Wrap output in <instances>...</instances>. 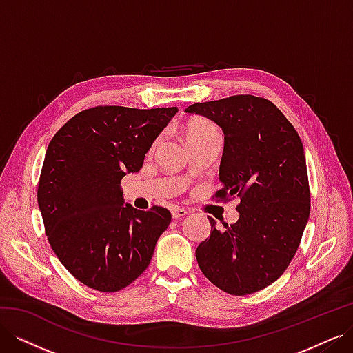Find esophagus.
<instances>
[{
  "label": "esophagus",
  "instance_id": "34e87169",
  "mask_svg": "<svg viewBox=\"0 0 353 353\" xmlns=\"http://www.w3.org/2000/svg\"><path fill=\"white\" fill-rule=\"evenodd\" d=\"M170 213H172V218L174 219H181L183 216H185L188 212L185 209H183V208H174L172 210H170Z\"/></svg>",
  "mask_w": 353,
  "mask_h": 353
}]
</instances>
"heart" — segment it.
<instances>
[{
	"instance_id": "heart-1",
	"label": "heart",
	"mask_w": 353,
	"mask_h": 353,
	"mask_svg": "<svg viewBox=\"0 0 353 353\" xmlns=\"http://www.w3.org/2000/svg\"><path fill=\"white\" fill-rule=\"evenodd\" d=\"M212 135H219V131H218L216 125L212 121L206 119V117H194V119H191L185 125V137H187L188 143L199 141V140H203V138H208ZM159 141H160V138L157 137L150 147L152 152L156 150Z\"/></svg>"
}]
</instances>
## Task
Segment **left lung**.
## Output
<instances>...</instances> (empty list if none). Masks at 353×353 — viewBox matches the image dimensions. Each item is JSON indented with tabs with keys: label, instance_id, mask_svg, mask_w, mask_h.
<instances>
[{
	"label": "left lung",
	"instance_id": "obj_1",
	"mask_svg": "<svg viewBox=\"0 0 353 353\" xmlns=\"http://www.w3.org/2000/svg\"><path fill=\"white\" fill-rule=\"evenodd\" d=\"M187 113L216 122L223 134L219 201L239 199L240 218L199 244L201 272L222 292L245 296L276 281L301 244L311 212L303 144L270 100L254 95L196 103Z\"/></svg>",
	"mask_w": 353,
	"mask_h": 353
}]
</instances>
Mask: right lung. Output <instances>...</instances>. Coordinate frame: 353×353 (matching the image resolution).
I'll return each mask as SVG.
<instances>
[{
  "label": "right lung",
  "instance_id": "add662e5",
  "mask_svg": "<svg viewBox=\"0 0 353 353\" xmlns=\"http://www.w3.org/2000/svg\"><path fill=\"white\" fill-rule=\"evenodd\" d=\"M176 108L97 105L74 114L48 144L38 206L51 249L94 290L119 292L150 263L170 212L123 205L121 181L143 168Z\"/></svg>",
  "mask_w": 353,
  "mask_h": 353
}]
</instances>
